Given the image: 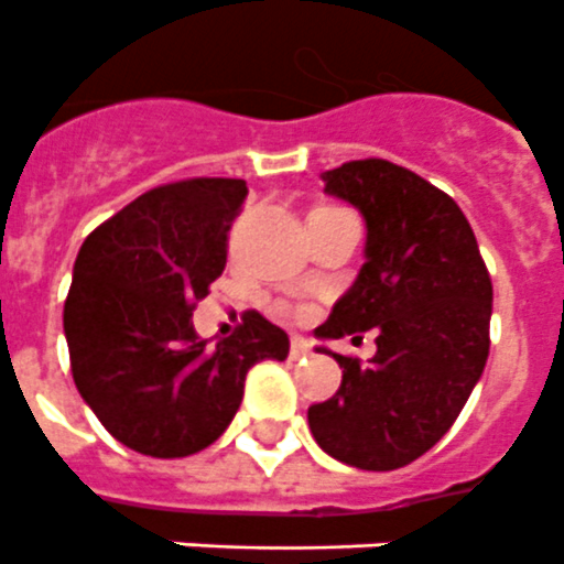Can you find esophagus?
I'll use <instances>...</instances> for the list:
<instances>
[{"label":"esophagus","mask_w":564,"mask_h":564,"mask_svg":"<svg viewBox=\"0 0 564 564\" xmlns=\"http://www.w3.org/2000/svg\"><path fill=\"white\" fill-rule=\"evenodd\" d=\"M311 352V344L305 337H291V358H303Z\"/></svg>","instance_id":"1"}]
</instances>
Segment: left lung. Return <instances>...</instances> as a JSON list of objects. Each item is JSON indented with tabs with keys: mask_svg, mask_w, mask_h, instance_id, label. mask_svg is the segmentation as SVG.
I'll list each match as a JSON object with an SVG mask.
<instances>
[{
	"mask_svg": "<svg viewBox=\"0 0 564 564\" xmlns=\"http://www.w3.org/2000/svg\"><path fill=\"white\" fill-rule=\"evenodd\" d=\"M328 195L367 220V261L317 337L360 340L376 355H335L344 381L308 408L317 445L335 460L393 471L434 448L484 376L492 279L454 197L387 160H352L323 174Z\"/></svg>",
	"mask_w": 564,
	"mask_h": 564,
	"instance_id": "8db88e82",
	"label": "left lung"
}]
</instances>
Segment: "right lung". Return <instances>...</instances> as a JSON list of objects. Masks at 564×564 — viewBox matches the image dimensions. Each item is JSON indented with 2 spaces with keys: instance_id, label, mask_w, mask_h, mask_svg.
Here are the masks:
<instances>
[{
  "instance_id": "right-lung-1",
  "label": "right lung",
  "mask_w": 564,
  "mask_h": 564,
  "mask_svg": "<svg viewBox=\"0 0 564 564\" xmlns=\"http://www.w3.org/2000/svg\"><path fill=\"white\" fill-rule=\"evenodd\" d=\"M247 183H165L104 220L75 259L63 305L72 378L121 445L188 457L218 440L259 360L288 358V335L259 311L209 346L192 311L227 268Z\"/></svg>"
}]
</instances>
